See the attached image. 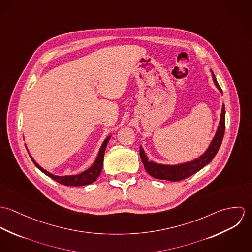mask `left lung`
Returning a JSON list of instances; mask_svg holds the SVG:
<instances>
[{
  "mask_svg": "<svg viewBox=\"0 0 252 252\" xmlns=\"http://www.w3.org/2000/svg\"><path fill=\"white\" fill-rule=\"evenodd\" d=\"M212 75L217 89L222 93V89L218 85L216 76L213 72H212ZM224 132H225V107L223 105L221 109V114H220V121L216 130V135L212 143L209 145L208 149L199 158L194 159L193 161H190V162L181 163L178 165L158 164L152 161H148V158L145 155L143 147L140 146V155H141L142 162L144 164V169L151 177L158 180L180 181V180L187 179L192 175L196 174L197 172H199L210 162H212V160L215 158L221 145L223 137H224Z\"/></svg>",
  "mask_w": 252,
  "mask_h": 252,
  "instance_id": "left-lung-1",
  "label": "left lung"
}]
</instances>
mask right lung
<instances>
[{
    "instance_id": "1",
    "label": "right lung",
    "mask_w": 252,
    "mask_h": 252,
    "mask_svg": "<svg viewBox=\"0 0 252 252\" xmlns=\"http://www.w3.org/2000/svg\"><path fill=\"white\" fill-rule=\"evenodd\" d=\"M111 136H108V138L104 141V143L102 144L99 153L97 155V158L95 160V162L93 163V165L87 169L86 171L78 174V175H73V176H55L49 172H47L46 170L42 169L36 161L33 159V157L30 155L33 163L36 165V168L41 171L44 175H46L47 177L51 178L52 180H56L57 182L63 184V185H67V186H82V185H87V184H91L92 182H94L95 180L98 179V177L100 176L102 169H103V162H104V155H105V151H106V147L108 145V141L110 139Z\"/></svg>"
}]
</instances>
